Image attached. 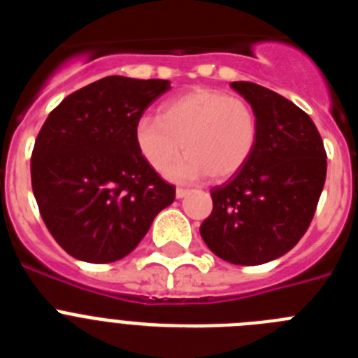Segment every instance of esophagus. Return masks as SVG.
<instances>
[{"mask_svg": "<svg viewBox=\"0 0 358 358\" xmlns=\"http://www.w3.org/2000/svg\"><path fill=\"white\" fill-rule=\"evenodd\" d=\"M189 194V189L188 188H177L176 189V197L177 199H182V197H186V195Z\"/></svg>", "mask_w": 358, "mask_h": 358, "instance_id": "34e87169", "label": "esophagus"}]
</instances>
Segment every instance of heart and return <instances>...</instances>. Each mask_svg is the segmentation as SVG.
<instances>
[{"label":"heart","mask_w":358,"mask_h":358,"mask_svg":"<svg viewBox=\"0 0 358 358\" xmlns=\"http://www.w3.org/2000/svg\"><path fill=\"white\" fill-rule=\"evenodd\" d=\"M260 138L255 107L242 96L220 90H194L159 107L156 116H141L134 125V143L154 172L172 164L169 177L189 181L210 176L227 179L248 164Z\"/></svg>","instance_id":"obj_1"}]
</instances>
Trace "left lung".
<instances>
[{"label": "left lung", "instance_id": "left-lung-1", "mask_svg": "<svg viewBox=\"0 0 358 358\" xmlns=\"http://www.w3.org/2000/svg\"><path fill=\"white\" fill-rule=\"evenodd\" d=\"M231 87L255 107L260 138L251 159L211 188L213 210L201 236L222 260L260 265L276 260L308 229L324 179L327 150L305 110L252 82Z\"/></svg>", "mask_w": 358, "mask_h": 358}]
</instances>
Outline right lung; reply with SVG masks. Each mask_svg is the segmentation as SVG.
I'll return each mask as SVG.
<instances>
[{
    "label": "right lung",
    "instance_id": "add662e5",
    "mask_svg": "<svg viewBox=\"0 0 358 358\" xmlns=\"http://www.w3.org/2000/svg\"><path fill=\"white\" fill-rule=\"evenodd\" d=\"M169 80L100 78L52 110L31 152V189L44 224L68 255L122 260L147 235L176 186L145 163L134 125Z\"/></svg>",
    "mask_w": 358,
    "mask_h": 358
}]
</instances>
